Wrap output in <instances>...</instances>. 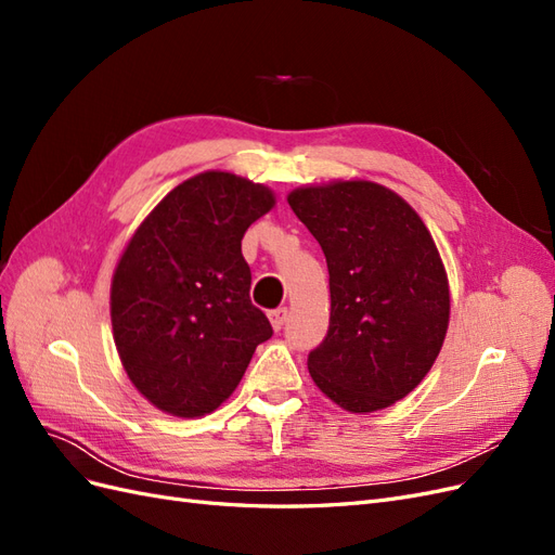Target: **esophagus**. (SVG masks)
I'll list each match as a JSON object with an SVG mask.
<instances>
[{
  "mask_svg": "<svg viewBox=\"0 0 555 555\" xmlns=\"http://www.w3.org/2000/svg\"><path fill=\"white\" fill-rule=\"evenodd\" d=\"M287 314H289L287 308H275V310L268 312V317H271V324H273L275 331H280L284 326V322H287Z\"/></svg>",
  "mask_w": 555,
  "mask_h": 555,
  "instance_id": "obj_1",
  "label": "esophagus"
}]
</instances>
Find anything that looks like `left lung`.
Masks as SVG:
<instances>
[{
  "label": "left lung",
  "instance_id": "obj_1",
  "mask_svg": "<svg viewBox=\"0 0 555 555\" xmlns=\"http://www.w3.org/2000/svg\"><path fill=\"white\" fill-rule=\"evenodd\" d=\"M289 206L328 266V333L308 357L314 384L347 412H377L416 389L449 326L440 251L405 198L371 180L298 188Z\"/></svg>",
  "mask_w": 555,
  "mask_h": 555
}]
</instances>
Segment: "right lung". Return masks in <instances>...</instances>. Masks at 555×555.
<instances>
[{
    "mask_svg": "<svg viewBox=\"0 0 555 555\" xmlns=\"http://www.w3.org/2000/svg\"><path fill=\"white\" fill-rule=\"evenodd\" d=\"M273 206L263 184L206 171L166 194L133 231L113 273L111 322L127 377L157 410L210 414L273 335L249 300L241 251L247 227Z\"/></svg>",
    "mask_w": 555,
    "mask_h": 555,
    "instance_id": "add662e5",
    "label": "right lung"
}]
</instances>
